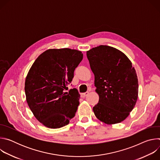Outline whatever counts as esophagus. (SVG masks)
Instances as JSON below:
<instances>
[{
  "label": "esophagus",
  "instance_id": "1",
  "mask_svg": "<svg viewBox=\"0 0 160 160\" xmlns=\"http://www.w3.org/2000/svg\"><path fill=\"white\" fill-rule=\"evenodd\" d=\"M88 93H89L88 92H84V93H82V94H81V97L83 98H85V97L88 94Z\"/></svg>",
  "mask_w": 160,
  "mask_h": 160
}]
</instances>
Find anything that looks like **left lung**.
Instances as JSON below:
<instances>
[{"label":"left lung","mask_w":160,"mask_h":160,"mask_svg":"<svg viewBox=\"0 0 160 160\" xmlns=\"http://www.w3.org/2000/svg\"><path fill=\"white\" fill-rule=\"evenodd\" d=\"M99 102L93 107L96 117L106 124L123 121L138 98V79L129 59L119 50L108 46L87 52Z\"/></svg>","instance_id":"1"}]
</instances>
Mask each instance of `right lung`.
I'll return each instance as SVG.
<instances>
[{
	"label": "right lung",
	"mask_w": 160,
	"mask_h": 160,
	"mask_svg": "<svg viewBox=\"0 0 160 160\" xmlns=\"http://www.w3.org/2000/svg\"><path fill=\"white\" fill-rule=\"evenodd\" d=\"M82 59L77 50L49 49L32 64L25 80L26 98L35 117L44 126L59 128L75 116L80 94L75 88L68 92L64 89Z\"/></svg>",
	"instance_id": "obj_1"
}]
</instances>
